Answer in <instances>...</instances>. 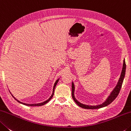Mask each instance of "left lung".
<instances>
[{"instance_id":"1","label":"left lung","mask_w":131,"mask_h":131,"mask_svg":"<svg viewBox=\"0 0 131 131\" xmlns=\"http://www.w3.org/2000/svg\"><path fill=\"white\" fill-rule=\"evenodd\" d=\"M125 70H126V64L125 61V59L123 61V70H122V72L121 74V75L119 78L118 82L116 86L114 88V89L113 90V91L111 92L110 93V96H108L107 99L106 100V101L103 103L101 104H99L97 106H89V105H86L81 103L80 102H79L78 100H77L75 97L74 96V91H75V87H74V84L73 82H72V97L74 100V102L76 103L77 105H78L79 106L85 109H97V108H100L102 107H106L108 106V104H110L111 103H112L115 99L117 97V96L118 95L119 93L120 89L121 88L122 85H123V82L124 79V77H125Z\"/></svg>"}]
</instances>
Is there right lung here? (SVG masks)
I'll list each match as a JSON object with an SVG mask.
<instances>
[{"label": "right lung", "mask_w": 131, "mask_h": 131, "mask_svg": "<svg viewBox=\"0 0 131 131\" xmlns=\"http://www.w3.org/2000/svg\"><path fill=\"white\" fill-rule=\"evenodd\" d=\"M59 79H58V80H57L56 81V82H55V83H54V86H53L52 95H51V96H50V97H49V99H48L47 100H46V101H45L44 102H43V103H37V104H27V103H22V102H20V101H19V100L16 99L13 96V95H12V96H13V97L14 98V99H16L17 102H19V103H20L23 104H24V105H25V106H43V105L47 103H48V102L50 101L51 99L52 98V97L53 96V95H54V88H55L56 86V85H57V83H58V81H59Z\"/></svg>", "instance_id": "right-lung-1"}]
</instances>
